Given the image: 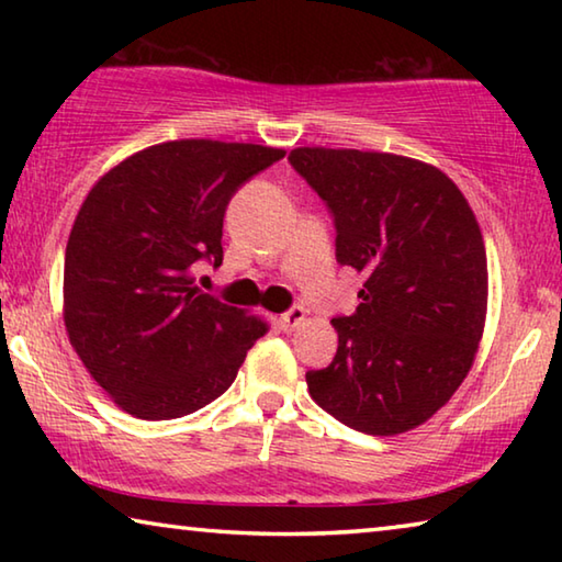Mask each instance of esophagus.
Segmentation results:
<instances>
[{"label": "esophagus", "mask_w": 562, "mask_h": 562, "mask_svg": "<svg viewBox=\"0 0 562 562\" xmlns=\"http://www.w3.org/2000/svg\"><path fill=\"white\" fill-rule=\"evenodd\" d=\"M302 322H304V310L302 307H292V310L284 312V315H280L278 325H280L282 331H294V329L302 325Z\"/></svg>", "instance_id": "obj_1"}]
</instances>
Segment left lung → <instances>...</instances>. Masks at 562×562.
Listing matches in <instances>:
<instances>
[{
	"mask_svg": "<svg viewBox=\"0 0 562 562\" xmlns=\"http://www.w3.org/2000/svg\"><path fill=\"white\" fill-rule=\"evenodd\" d=\"M290 164L327 203L337 262L364 274L339 347L307 372L310 396L349 429L394 436L449 402L479 351L488 265L459 186L424 160L357 148H294Z\"/></svg>",
	"mask_w": 562,
	"mask_h": 562,
	"instance_id": "left-lung-1",
	"label": "left lung"
}]
</instances>
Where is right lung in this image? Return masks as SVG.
I'll use <instances>...</instances> for the list:
<instances>
[{
  "label": "right lung",
  "instance_id": "add662e5",
  "mask_svg": "<svg viewBox=\"0 0 562 562\" xmlns=\"http://www.w3.org/2000/svg\"><path fill=\"white\" fill-rule=\"evenodd\" d=\"M282 148L168 140L123 158L89 190L64 258V327L111 402L166 422L227 392L268 322L195 284L223 262V217Z\"/></svg>",
  "mask_w": 562,
  "mask_h": 562
}]
</instances>
